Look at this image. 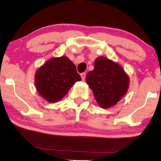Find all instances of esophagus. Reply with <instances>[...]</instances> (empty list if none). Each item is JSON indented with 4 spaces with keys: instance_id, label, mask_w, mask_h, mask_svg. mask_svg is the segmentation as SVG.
<instances>
[{
    "instance_id": "1",
    "label": "esophagus",
    "mask_w": 161,
    "mask_h": 161,
    "mask_svg": "<svg viewBox=\"0 0 161 161\" xmlns=\"http://www.w3.org/2000/svg\"><path fill=\"white\" fill-rule=\"evenodd\" d=\"M80 77L82 78L83 80H85V78H86V73H83L80 74Z\"/></svg>"
}]
</instances>
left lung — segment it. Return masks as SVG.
Segmentation results:
<instances>
[{
    "mask_svg": "<svg viewBox=\"0 0 161 161\" xmlns=\"http://www.w3.org/2000/svg\"><path fill=\"white\" fill-rule=\"evenodd\" d=\"M86 81L99 106L109 108L127 93L130 79L120 64L100 56L95 60L94 69L88 73Z\"/></svg>",
    "mask_w": 161,
    "mask_h": 161,
    "instance_id": "left-lung-1",
    "label": "left lung"
}]
</instances>
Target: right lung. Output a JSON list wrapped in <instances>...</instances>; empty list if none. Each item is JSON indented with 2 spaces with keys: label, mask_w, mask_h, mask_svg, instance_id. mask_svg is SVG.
Listing matches in <instances>:
<instances>
[{
  "label": "right lung",
  "mask_w": 161,
  "mask_h": 161,
  "mask_svg": "<svg viewBox=\"0 0 161 161\" xmlns=\"http://www.w3.org/2000/svg\"><path fill=\"white\" fill-rule=\"evenodd\" d=\"M81 80L74 63L66 56L54 57L38 68L35 86L38 94L48 103L61 100L77 81Z\"/></svg>",
  "instance_id": "right-lung-1"
}]
</instances>
